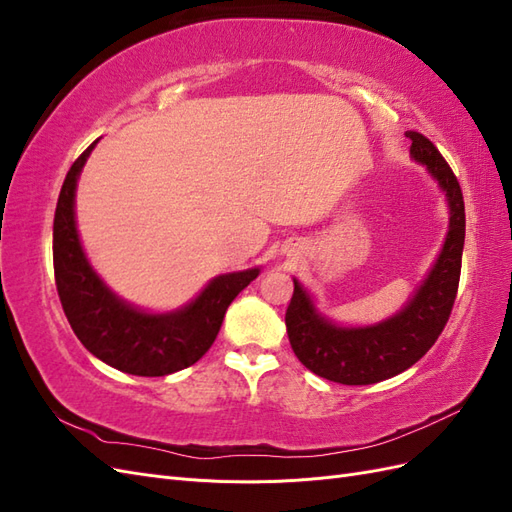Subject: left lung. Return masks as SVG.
<instances>
[{"label":"left lung","instance_id":"8db88e82","mask_svg":"<svg viewBox=\"0 0 512 512\" xmlns=\"http://www.w3.org/2000/svg\"><path fill=\"white\" fill-rule=\"evenodd\" d=\"M412 156L429 168L448 196L451 226L442 254L425 284L404 312L367 329H342L314 312L309 294L294 282L286 309V329L297 359L316 376L339 384H374L393 378L412 367L436 344L451 318L459 275L463 239H466V207L453 168L438 147L421 132H406Z\"/></svg>","mask_w":512,"mask_h":512}]
</instances>
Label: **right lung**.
<instances>
[{"instance_id":"obj_1","label":"right lung","mask_w":512,"mask_h":512,"mask_svg":"<svg viewBox=\"0 0 512 512\" xmlns=\"http://www.w3.org/2000/svg\"><path fill=\"white\" fill-rule=\"evenodd\" d=\"M91 143L70 166L53 220V269L61 307L81 344L132 376H166L194 365L220 333L232 299L258 269L220 275L177 314L153 316L121 303L89 267L74 224V190Z\"/></svg>"}]
</instances>
